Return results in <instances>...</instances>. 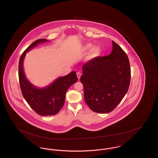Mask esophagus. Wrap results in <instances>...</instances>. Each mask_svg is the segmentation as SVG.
I'll list each match as a JSON object with an SVG mask.
<instances>
[{"label": "esophagus", "mask_w": 158, "mask_h": 158, "mask_svg": "<svg viewBox=\"0 0 158 158\" xmlns=\"http://www.w3.org/2000/svg\"><path fill=\"white\" fill-rule=\"evenodd\" d=\"M77 75L78 78V79H80V77H81V73L80 72H77Z\"/></svg>", "instance_id": "1"}]
</instances>
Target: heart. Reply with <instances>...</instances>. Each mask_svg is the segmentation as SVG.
Wrapping results in <instances>:
<instances>
[{"instance_id": "heart-1", "label": "heart", "mask_w": 158, "mask_h": 158, "mask_svg": "<svg viewBox=\"0 0 158 158\" xmlns=\"http://www.w3.org/2000/svg\"><path fill=\"white\" fill-rule=\"evenodd\" d=\"M92 45L91 44H86L84 46L83 50H84L85 52H88L92 49ZM100 52V49L98 47H94L92 49V52H91V53H90V54L89 56V58L92 59V58H94L97 57L99 55Z\"/></svg>"}]
</instances>
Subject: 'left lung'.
<instances>
[{
    "mask_svg": "<svg viewBox=\"0 0 158 158\" xmlns=\"http://www.w3.org/2000/svg\"><path fill=\"white\" fill-rule=\"evenodd\" d=\"M108 56H97L83 66L80 81L86 103L94 112L108 113L119 104L128 90L131 80L129 59L114 41Z\"/></svg>",
    "mask_w": 158,
    "mask_h": 158,
    "instance_id": "1",
    "label": "left lung"
}]
</instances>
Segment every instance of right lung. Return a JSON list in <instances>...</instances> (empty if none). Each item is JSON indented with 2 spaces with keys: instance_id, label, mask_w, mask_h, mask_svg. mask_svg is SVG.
Here are the masks:
<instances>
[{
  "instance_id": "right-lung-1",
  "label": "right lung",
  "mask_w": 158,
  "mask_h": 158,
  "mask_svg": "<svg viewBox=\"0 0 158 158\" xmlns=\"http://www.w3.org/2000/svg\"><path fill=\"white\" fill-rule=\"evenodd\" d=\"M47 41L40 39L34 41L27 48L21 55L19 62V80L23 97L30 106L41 115H53L58 113L64 104L66 93L69 87L78 81L75 71L68 75L61 77L44 88H36L26 78L23 69V61L26 53L40 43Z\"/></svg>"
}]
</instances>
